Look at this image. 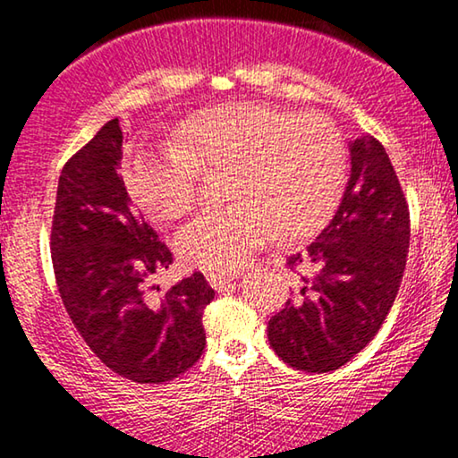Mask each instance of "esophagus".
Masks as SVG:
<instances>
[{
    "label": "esophagus",
    "mask_w": 458,
    "mask_h": 458,
    "mask_svg": "<svg viewBox=\"0 0 458 458\" xmlns=\"http://www.w3.org/2000/svg\"><path fill=\"white\" fill-rule=\"evenodd\" d=\"M208 280H209L211 288H216V291H224V288L230 284L232 276H228V274H208Z\"/></svg>",
    "instance_id": "esophagus-1"
}]
</instances>
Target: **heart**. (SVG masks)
<instances>
[{
	"label": "heart",
	"mask_w": 458,
	"mask_h": 458,
	"mask_svg": "<svg viewBox=\"0 0 458 458\" xmlns=\"http://www.w3.org/2000/svg\"><path fill=\"white\" fill-rule=\"evenodd\" d=\"M203 170H232L234 205L192 217L176 249L191 266L224 274L278 232L307 238L330 220L344 182V145L324 115L236 101L192 115L174 145L139 151L126 186L145 214L172 222L197 205Z\"/></svg>",
	"instance_id": "1"
}]
</instances>
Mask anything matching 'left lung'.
<instances>
[{
    "label": "left lung",
    "mask_w": 458,
    "mask_h": 458,
    "mask_svg": "<svg viewBox=\"0 0 458 458\" xmlns=\"http://www.w3.org/2000/svg\"><path fill=\"white\" fill-rule=\"evenodd\" d=\"M351 178L332 222L305 253L294 299L267 324L272 349L309 373L340 369L365 349L394 305L407 266L411 220L394 167L373 137L349 143Z\"/></svg>",
    "instance_id": "left-lung-1"
}]
</instances>
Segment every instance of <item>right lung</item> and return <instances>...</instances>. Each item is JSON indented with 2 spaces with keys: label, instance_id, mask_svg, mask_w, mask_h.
Here are the masks:
<instances>
[{
  "label": "right lung",
  "instance_id": "right-lung-1",
  "mask_svg": "<svg viewBox=\"0 0 458 458\" xmlns=\"http://www.w3.org/2000/svg\"><path fill=\"white\" fill-rule=\"evenodd\" d=\"M122 140L120 120H109L64 165L51 261L64 307L101 363L137 384H162L203 355V309L216 293L199 272L165 293L147 286L172 253L132 209L118 174Z\"/></svg>",
  "mask_w": 458,
  "mask_h": 458
}]
</instances>
